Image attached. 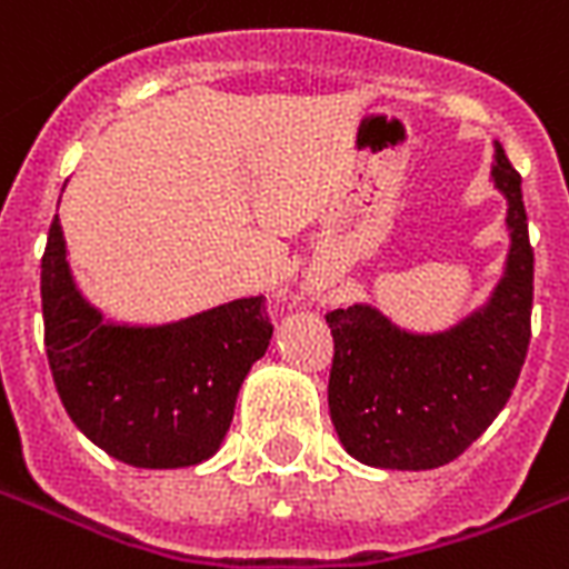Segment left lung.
I'll list each match as a JSON object with an SVG mask.
<instances>
[{"mask_svg":"<svg viewBox=\"0 0 569 569\" xmlns=\"http://www.w3.org/2000/svg\"><path fill=\"white\" fill-rule=\"evenodd\" d=\"M493 189L506 198L509 253L485 303L445 330H409L373 303L327 316V386L341 447L382 470H432L459 459L509 403L532 318L535 257L520 174L493 142Z\"/></svg>","mask_w":569,"mask_h":569,"instance_id":"1","label":"left lung"}]
</instances>
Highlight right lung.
<instances>
[{
	"label": "right lung",
	"instance_id": "obj_1",
	"mask_svg": "<svg viewBox=\"0 0 569 569\" xmlns=\"http://www.w3.org/2000/svg\"><path fill=\"white\" fill-rule=\"evenodd\" d=\"M40 269L46 357L72 423L131 468L210 459L228 436L244 377L269 350L262 295L163 325L108 318L78 289L60 216Z\"/></svg>",
	"mask_w": 569,
	"mask_h": 569
}]
</instances>
